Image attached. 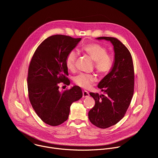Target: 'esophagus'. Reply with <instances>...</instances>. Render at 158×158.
<instances>
[{
	"label": "esophagus",
	"mask_w": 158,
	"mask_h": 158,
	"mask_svg": "<svg viewBox=\"0 0 158 158\" xmlns=\"http://www.w3.org/2000/svg\"><path fill=\"white\" fill-rule=\"evenodd\" d=\"M82 96H83V98H87V97H89V94L87 91H84L82 92Z\"/></svg>",
	"instance_id": "1"
}]
</instances>
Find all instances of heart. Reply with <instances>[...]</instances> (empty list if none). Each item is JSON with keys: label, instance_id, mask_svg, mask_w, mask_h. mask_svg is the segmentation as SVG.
Returning <instances> with one entry per match:
<instances>
[{"label": "heart", "instance_id": "b5f03b06", "mask_svg": "<svg viewBox=\"0 0 158 158\" xmlns=\"http://www.w3.org/2000/svg\"><path fill=\"white\" fill-rule=\"evenodd\" d=\"M83 49L95 62V67L99 73L104 74L110 70L112 66V59L107 54V51L105 48L99 44L91 43L84 46ZM77 56L78 51L76 49L71 50L67 54L65 58V65L67 69L73 70ZM73 81L76 85L86 88L94 81V77L91 74L80 73L74 77Z\"/></svg>", "mask_w": 158, "mask_h": 158}]
</instances>
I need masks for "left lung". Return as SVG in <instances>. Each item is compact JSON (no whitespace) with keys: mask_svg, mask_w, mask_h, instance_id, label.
<instances>
[{"mask_svg":"<svg viewBox=\"0 0 158 158\" xmlns=\"http://www.w3.org/2000/svg\"><path fill=\"white\" fill-rule=\"evenodd\" d=\"M96 39L110 41L114 51L113 67L98 85L104 94L89 93L95 100V106L88 113L89 121L106 129L122 119L129 106L134 93V66L131 53L120 40L110 37Z\"/></svg>","mask_w":158,"mask_h":158,"instance_id":"8db88e82","label":"left lung"}]
</instances>
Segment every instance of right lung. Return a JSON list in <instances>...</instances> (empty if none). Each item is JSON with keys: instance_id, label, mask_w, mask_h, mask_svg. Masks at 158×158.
I'll list each match as a JSON object with an SVG mask.
<instances>
[{"instance_id": "1", "label": "right lung", "mask_w": 158, "mask_h": 158, "mask_svg": "<svg viewBox=\"0 0 158 158\" xmlns=\"http://www.w3.org/2000/svg\"><path fill=\"white\" fill-rule=\"evenodd\" d=\"M81 38L54 35L40 45L31 61L27 76L29 98L37 116L52 126L61 124L68 119L73 102L82 97L77 85L63 92L59 84H70L65 65L66 56Z\"/></svg>"}]
</instances>
